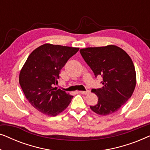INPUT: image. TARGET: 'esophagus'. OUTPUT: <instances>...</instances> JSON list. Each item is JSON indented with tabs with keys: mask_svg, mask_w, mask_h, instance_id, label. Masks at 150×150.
<instances>
[{
	"mask_svg": "<svg viewBox=\"0 0 150 150\" xmlns=\"http://www.w3.org/2000/svg\"><path fill=\"white\" fill-rule=\"evenodd\" d=\"M89 91H80L79 93L81 94H84V95H87V94L89 93Z\"/></svg>",
	"mask_w": 150,
	"mask_h": 150,
	"instance_id": "esophagus-1",
	"label": "esophagus"
}]
</instances>
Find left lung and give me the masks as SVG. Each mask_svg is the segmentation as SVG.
<instances>
[{
	"mask_svg": "<svg viewBox=\"0 0 150 150\" xmlns=\"http://www.w3.org/2000/svg\"><path fill=\"white\" fill-rule=\"evenodd\" d=\"M80 52L96 76L103 77V86L91 90L98 101L90 108L104 116L117 112L132 96L136 86V71L132 59L126 51L112 44L82 48Z\"/></svg>",
	"mask_w": 150,
	"mask_h": 150,
	"instance_id": "left-lung-1",
	"label": "left lung"
}]
</instances>
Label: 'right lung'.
I'll use <instances>...</instances> for the list:
<instances>
[{
  "label": "right lung",
  "mask_w": 150,
  "mask_h": 150,
  "mask_svg": "<svg viewBox=\"0 0 150 150\" xmlns=\"http://www.w3.org/2000/svg\"><path fill=\"white\" fill-rule=\"evenodd\" d=\"M79 48L45 44L29 54L19 74L24 96L33 107L54 117L63 112L73 96L53 86L58 83L61 69Z\"/></svg>",
  "instance_id": "1"
}]
</instances>
